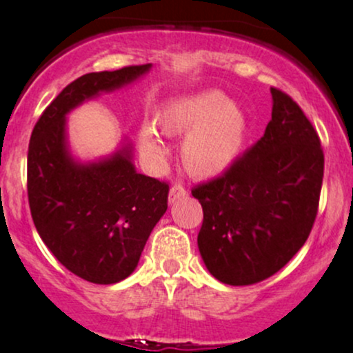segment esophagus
<instances>
[{"instance_id":"34e87169","label":"esophagus","mask_w":353,"mask_h":353,"mask_svg":"<svg viewBox=\"0 0 353 353\" xmlns=\"http://www.w3.org/2000/svg\"><path fill=\"white\" fill-rule=\"evenodd\" d=\"M184 197H188V189L182 188L181 184H174L171 190H169V202L174 204V202L184 199Z\"/></svg>"}]
</instances>
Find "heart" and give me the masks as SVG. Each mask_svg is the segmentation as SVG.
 I'll list each match as a JSON object with an SVG mask.
<instances>
[{
	"label": "heart",
	"mask_w": 353,
	"mask_h": 353,
	"mask_svg": "<svg viewBox=\"0 0 353 353\" xmlns=\"http://www.w3.org/2000/svg\"><path fill=\"white\" fill-rule=\"evenodd\" d=\"M165 136H184L181 157L190 176L209 179L232 165L245 139V116L228 96L205 91L169 103L157 116ZM141 151L152 164L161 165L168 149L151 128L139 132Z\"/></svg>",
	"instance_id": "b5f03b06"
}]
</instances>
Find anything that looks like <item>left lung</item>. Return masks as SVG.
Masks as SVG:
<instances>
[{
  "instance_id": "left-lung-1",
  "label": "left lung",
  "mask_w": 353,
  "mask_h": 353,
  "mask_svg": "<svg viewBox=\"0 0 353 353\" xmlns=\"http://www.w3.org/2000/svg\"><path fill=\"white\" fill-rule=\"evenodd\" d=\"M272 92L264 136L222 176L192 189L204 221L197 245L217 281L250 285L282 269L305 244L319 210L323 151L295 101Z\"/></svg>"
}]
</instances>
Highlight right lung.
Returning <instances> with one entry per match:
<instances>
[{"label": "right lung", "mask_w": 353, "mask_h": 353, "mask_svg": "<svg viewBox=\"0 0 353 353\" xmlns=\"http://www.w3.org/2000/svg\"><path fill=\"white\" fill-rule=\"evenodd\" d=\"M152 64L89 72L44 109L28 149V201L52 255L92 283H116L139 262L154 225L168 210V182L136 172L131 145L106 159L78 163L66 141V114L101 92L128 86Z\"/></svg>", "instance_id": "right-lung-1"}]
</instances>
